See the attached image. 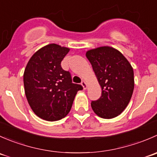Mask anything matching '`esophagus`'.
Masks as SVG:
<instances>
[{
	"label": "esophagus",
	"instance_id": "obj_1",
	"mask_svg": "<svg viewBox=\"0 0 157 157\" xmlns=\"http://www.w3.org/2000/svg\"><path fill=\"white\" fill-rule=\"evenodd\" d=\"M81 85L83 86V90H86V88H87V83H86V81L83 80V81L81 82Z\"/></svg>",
	"mask_w": 157,
	"mask_h": 157
}]
</instances>
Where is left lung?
<instances>
[{
	"instance_id": "1",
	"label": "left lung",
	"mask_w": 157,
	"mask_h": 157,
	"mask_svg": "<svg viewBox=\"0 0 157 157\" xmlns=\"http://www.w3.org/2000/svg\"><path fill=\"white\" fill-rule=\"evenodd\" d=\"M86 56L102 87V96L91 102L92 109L102 118H115L125 109L132 96V66L119 51L110 46L90 49Z\"/></svg>"
}]
</instances>
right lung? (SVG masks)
I'll return each instance as SVG.
<instances>
[{
	"instance_id": "add662e5",
	"label": "right lung",
	"mask_w": 157,
	"mask_h": 157,
	"mask_svg": "<svg viewBox=\"0 0 157 157\" xmlns=\"http://www.w3.org/2000/svg\"><path fill=\"white\" fill-rule=\"evenodd\" d=\"M70 48L48 44L35 52L23 74L25 94L34 113L44 120L55 121L64 118L72 107L76 94L83 90L72 83L69 71L61 62Z\"/></svg>"
}]
</instances>
